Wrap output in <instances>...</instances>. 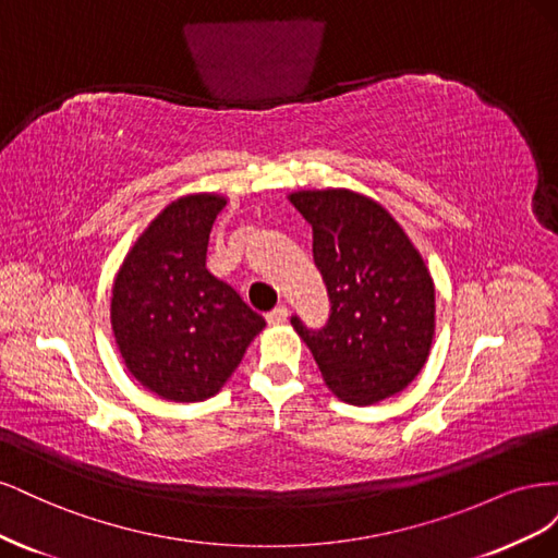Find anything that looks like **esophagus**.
Wrapping results in <instances>:
<instances>
[{
    "mask_svg": "<svg viewBox=\"0 0 558 558\" xmlns=\"http://www.w3.org/2000/svg\"><path fill=\"white\" fill-rule=\"evenodd\" d=\"M286 318H289V310L281 305V307H277V310H272V312L267 314V324L269 326H283Z\"/></svg>",
    "mask_w": 558,
    "mask_h": 558,
    "instance_id": "esophagus-1",
    "label": "esophagus"
}]
</instances>
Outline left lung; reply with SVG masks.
I'll return each instance as SVG.
<instances>
[{"mask_svg":"<svg viewBox=\"0 0 558 558\" xmlns=\"http://www.w3.org/2000/svg\"><path fill=\"white\" fill-rule=\"evenodd\" d=\"M314 230L330 295L324 330L291 318L330 391L365 408L408 388L435 337V283L408 232L377 199L349 189L289 193Z\"/></svg>","mask_w":558,"mask_h":558,"instance_id":"8db88e82","label":"left lung"}]
</instances>
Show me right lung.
I'll list each match as a JSON object with an SVG mask.
<instances>
[{"label":"right lung","instance_id":"1","mask_svg":"<svg viewBox=\"0 0 558 558\" xmlns=\"http://www.w3.org/2000/svg\"><path fill=\"white\" fill-rule=\"evenodd\" d=\"M226 195L170 202L140 234L111 286V330L130 369L172 402L216 396L265 318L207 269L209 232Z\"/></svg>","mask_w":558,"mask_h":558}]
</instances>
